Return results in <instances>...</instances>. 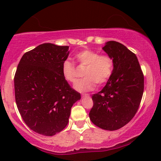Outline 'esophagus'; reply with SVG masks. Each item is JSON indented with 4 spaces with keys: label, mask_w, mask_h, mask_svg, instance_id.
<instances>
[{
    "label": "esophagus",
    "mask_w": 161,
    "mask_h": 161,
    "mask_svg": "<svg viewBox=\"0 0 161 161\" xmlns=\"http://www.w3.org/2000/svg\"><path fill=\"white\" fill-rule=\"evenodd\" d=\"M82 97H89V95L88 94H82Z\"/></svg>",
    "instance_id": "1"
}]
</instances>
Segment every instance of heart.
<instances>
[{
    "mask_svg": "<svg viewBox=\"0 0 161 161\" xmlns=\"http://www.w3.org/2000/svg\"><path fill=\"white\" fill-rule=\"evenodd\" d=\"M75 59L79 65L86 66L82 73L84 78L77 81L74 86L77 91H91L95 88L96 84L102 86L111 78L114 61L110 55H100L98 51L85 49L75 53ZM61 73L67 82L74 83L76 80L75 66L69 60L63 63Z\"/></svg>",
    "mask_w": 161,
    "mask_h": 161,
    "instance_id": "b5f03b06",
    "label": "heart"
}]
</instances>
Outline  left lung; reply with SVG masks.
<instances>
[{"instance_id": "left-lung-1", "label": "left lung", "mask_w": 161, "mask_h": 161, "mask_svg": "<svg viewBox=\"0 0 161 161\" xmlns=\"http://www.w3.org/2000/svg\"><path fill=\"white\" fill-rule=\"evenodd\" d=\"M103 50L114 59V73L103 89L92 96L89 117L99 128L114 131L136 115L143 95L144 74L136 55L125 46L110 41Z\"/></svg>"}]
</instances>
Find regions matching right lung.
I'll return each instance as SVG.
<instances>
[{"label":"right lung","mask_w":161,"mask_h":161,"mask_svg":"<svg viewBox=\"0 0 161 161\" xmlns=\"http://www.w3.org/2000/svg\"><path fill=\"white\" fill-rule=\"evenodd\" d=\"M69 46L51 43L25 53L14 75L16 106L29 129L52 136L66 126L71 108L80 94L63 77L61 67Z\"/></svg>","instance_id":"1"}]
</instances>
